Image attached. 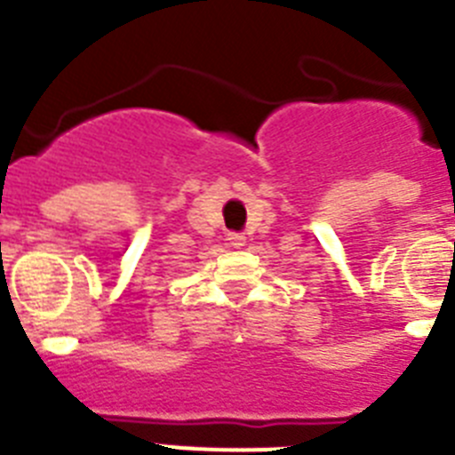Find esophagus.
Masks as SVG:
<instances>
[{
	"mask_svg": "<svg viewBox=\"0 0 455 455\" xmlns=\"http://www.w3.org/2000/svg\"><path fill=\"white\" fill-rule=\"evenodd\" d=\"M228 239H230V243L232 246H243V241H246V236L243 235H239V232H232V235H228Z\"/></svg>",
	"mask_w": 455,
	"mask_h": 455,
	"instance_id": "34e87169",
	"label": "esophagus"
}]
</instances>
